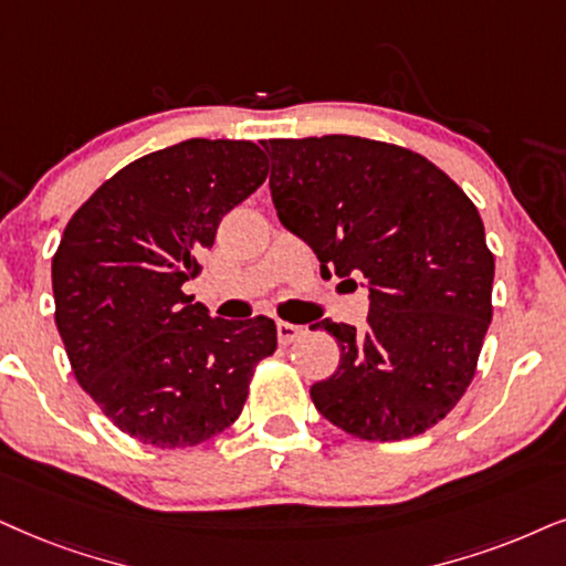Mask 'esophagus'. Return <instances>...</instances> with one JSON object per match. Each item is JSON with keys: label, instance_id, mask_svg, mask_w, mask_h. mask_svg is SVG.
Returning <instances> with one entry per match:
<instances>
[{"label": "esophagus", "instance_id": "34e87169", "mask_svg": "<svg viewBox=\"0 0 566 566\" xmlns=\"http://www.w3.org/2000/svg\"><path fill=\"white\" fill-rule=\"evenodd\" d=\"M276 334H279V342H282V345H290V342H295L305 334V326H295V324H287V321H279Z\"/></svg>", "mask_w": 566, "mask_h": 566}]
</instances>
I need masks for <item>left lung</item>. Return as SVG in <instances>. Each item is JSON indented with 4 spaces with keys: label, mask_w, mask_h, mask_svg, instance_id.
Returning <instances> with one entry per match:
<instances>
[{
    "label": "left lung",
    "mask_w": 566,
    "mask_h": 566,
    "mask_svg": "<svg viewBox=\"0 0 566 566\" xmlns=\"http://www.w3.org/2000/svg\"><path fill=\"white\" fill-rule=\"evenodd\" d=\"M263 148L284 230L316 253L321 274L366 276V332L311 326L339 345V368L311 386L313 405L366 441L428 431L473 381L491 324L481 213L439 167L391 143L324 135Z\"/></svg>",
    "instance_id": "1"
}]
</instances>
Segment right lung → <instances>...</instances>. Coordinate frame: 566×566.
<instances>
[{
    "instance_id": "1",
    "label": "right lung",
    "mask_w": 566,
    "mask_h": 566,
    "mask_svg": "<svg viewBox=\"0 0 566 566\" xmlns=\"http://www.w3.org/2000/svg\"><path fill=\"white\" fill-rule=\"evenodd\" d=\"M266 175L255 143L190 138L127 164L64 227L56 328L77 384L133 439L209 441L238 420L253 368L276 349L271 318H211L182 290L221 217Z\"/></svg>"
}]
</instances>
